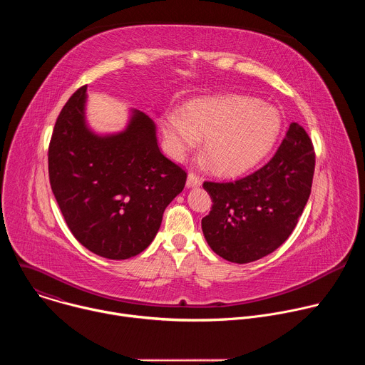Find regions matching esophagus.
<instances>
[{
	"instance_id": "obj_1",
	"label": "esophagus",
	"mask_w": 365,
	"mask_h": 365,
	"mask_svg": "<svg viewBox=\"0 0 365 365\" xmlns=\"http://www.w3.org/2000/svg\"><path fill=\"white\" fill-rule=\"evenodd\" d=\"M200 183H202V179L196 173L190 172L187 175V180H186V186L187 187H196V186H200Z\"/></svg>"
}]
</instances>
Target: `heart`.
I'll return each mask as SVG.
<instances>
[{
	"label": "heart",
	"mask_w": 365,
	"mask_h": 365,
	"mask_svg": "<svg viewBox=\"0 0 365 365\" xmlns=\"http://www.w3.org/2000/svg\"><path fill=\"white\" fill-rule=\"evenodd\" d=\"M282 128L279 111L244 95L200 98L185 114H169L163 134L169 151L180 158L205 140V154L212 168L227 176L240 175L262 162L273 148Z\"/></svg>",
	"instance_id": "b5f03b06"
}]
</instances>
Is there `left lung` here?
<instances>
[{"instance_id": "left-lung-1", "label": "left lung", "mask_w": 365, "mask_h": 365, "mask_svg": "<svg viewBox=\"0 0 365 365\" xmlns=\"http://www.w3.org/2000/svg\"><path fill=\"white\" fill-rule=\"evenodd\" d=\"M315 172L312 140L292 123L273 158L234 182H203L211 212L202 218L210 247L231 263L245 264L279 248L294 230Z\"/></svg>"}]
</instances>
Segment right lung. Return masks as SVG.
Returning a JSON list of instances; mask_svg holds the SVG:
<instances>
[{"mask_svg": "<svg viewBox=\"0 0 365 365\" xmlns=\"http://www.w3.org/2000/svg\"><path fill=\"white\" fill-rule=\"evenodd\" d=\"M85 99L86 85L56 120L47 153L51 192L83 247L125 259L154 240L187 175L162 154L148 115L134 111L123 133L99 137L85 124Z\"/></svg>", "mask_w": 365, "mask_h": 365, "instance_id": "add662e5", "label": "right lung"}]
</instances>
